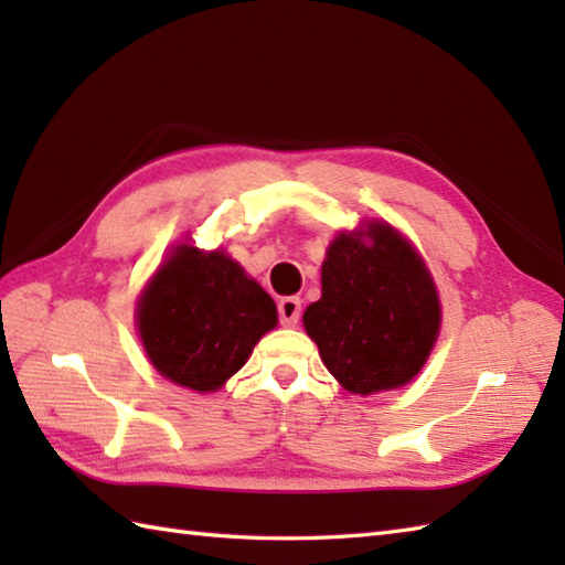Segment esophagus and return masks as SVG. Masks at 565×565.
I'll list each match as a JSON object with an SVG mask.
<instances>
[{"label":"esophagus","mask_w":565,"mask_h":565,"mask_svg":"<svg viewBox=\"0 0 565 565\" xmlns=\"http://www.w3.org/2000/svg\"><path fill=\"white\" fill-rule=\"evenodd\" d=\"M276 310H279V322L284 328H294L298 320H301V298L298 296H286L279 301V306H276Z\"/></svg>","instance_id":"obj_1"}]
</instances>
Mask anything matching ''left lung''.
<instances>
[{
  "mask_svg": "<svg viewBox=\"0 0 565 565\" xmlns=\"http://www.w3.org/2000/svg\"><path fill=\"white\" fill-rule=\"evenodd\" d=\"M332 239L322 262V298L303 326L347 391L369 395L411 381L439 332V298L423 259L386 223Z\"/></svg>",
  "mask_w": 565,
  "mask_h": 565,
  "instance_id": "obj_1",
  "label": "left lung"
}]
</instances>
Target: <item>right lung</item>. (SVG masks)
Returning <instances> with one entry per match:
<instances>
[{
    "mask_svg": "<svg viewBox=\"0 0 565 565\" xmlns=\"http://www.w3.org/2000/svg\"><path fill=\"white\" fill-rule=\"evenodd\" d=\"M276 326V306L221 252L179 247L138 306L140 340L162 376L215 391L243 369L252 347Z\"/></svg>",
    "mask_w": 565,
    "mask_h": 565,
    "instance_id": "add662e5",
    "label": "right lung"
}]
</instances>
